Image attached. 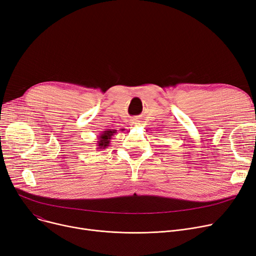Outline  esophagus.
I'll list each match as a JSON object with an SVG mask.
<instances>
[{
    "mask_svg": "<svg viewBox=\"0 0 256 256\" xmlns=\"http://www.w3.org/2000/svg\"><path fill=\"white\" fill-rule=\"evenodd\" d=\"M132 124H140V120L134 119V120H132Z\"/></svg>",
    "mask_w": 256,
    "mask_h": 256,
    "instance_id": "34e87169",
    "label": "esophagus"
}]
</instances>
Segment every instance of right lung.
I'll return each instance as SVG.
<instances>
[{
  "instance_id": "right-lung-1",
  "label": "right lung",
  "mask_w": 256,
  "mask_h": 256,
  "mask_svg": "<svg viewBox=\"0 0 256 256\" xmlns=\"http://www.w3.org/2000/svg\"><path fill=\"white\" fill-rule=\"evenodd\" d=\"M116 132V130H104L100 135L98 138V143L96 145L98 146V150H104L110 144V140L112 139V137L114 136V134Z\"/></svg>"
}]
</instances>
